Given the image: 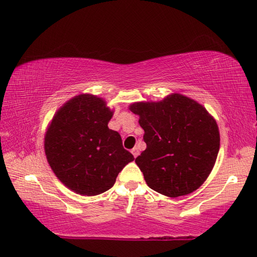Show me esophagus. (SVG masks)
I'll return each instance as SVG.
<instances>
[{"mask_svg":"<svg viewBox=\"0 0 257 257\" xmlns=\"http://www.w3.org/2000/svg\"><path fill=\"white\" fill-rule=\"evenodd\" d=\"M132 153H133V156H134V157H135V158H136V157L140 155V151H139V150H137V149H136V148H134V149H133V150H132Z\"/></svg>","mask_w":257,"mask_h":257,"instance_id":"34e87169","label":"esophagus"}]
</instances>
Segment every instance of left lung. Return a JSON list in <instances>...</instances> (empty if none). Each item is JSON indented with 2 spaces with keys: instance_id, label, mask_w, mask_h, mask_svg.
<instances>
[{
  "instance_id": "8db88e82",
  "label": "left lung",
  "mask_w": 257,
  "mask_h": 257,
  "mask_svg": "<svg viewBox=\"0 0 257 257\" xmlns=\"http://www.w3.org/2000/svg\"><path fill=\"white\" fill-rule=\"evenodd\" d=\"M140 116L147 149L135 159L148 186L168 197L188 195L203 185L216 163L220 137L204 107L173 93L162 101L129 106Z\"/></svg>"
}]
</instances>
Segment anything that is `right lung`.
<instances>
[{"label":"right lung","instance_id":"1","mask_svg":"<svg viewBox=\"0 0 257 257\" xmlns=\"http://www.w3.org/2000/svg\"><path fill=\"white\" fill-rule=\"evenodd\" d=\"M112 116L104 99L76 95L57 110L46 132L49 166L75 193L85 196L105 193L135 159L122 147L120 134L108 128Z\"/></svg>","mask_w":257,"mask_h":257}]
</instances>
